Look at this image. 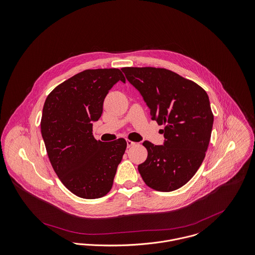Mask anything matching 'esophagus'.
<instances>
[{
	"instance_id": "esophagus-1",
	"label": "esophagus",
	"mask_w": 255,
	"mask_h": 255,
	"mask_svg": "<svg viewBox=\"0 0 255 255\" xmlns=\"http://www.w3.org/2000/svg\"><path fill=\"white\" fill-rule=\"evenodd\" d=\"M135 144H136L135 141L127 140V146H128V147H131V146H133V145H135Z\"/></svg>"
}]
</instances>
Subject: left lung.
<instances>
[{"instance_id":"obj_1","label":"left lung","mask_w":255,"mask_h":255,"mask_svg":"<svg viewBox=\"0 0 255 255\" xmlns=\"http://www.w3.org/2000/svg\"><path fill=\"white\" fill-rule=\"evenodd\" d=\"M149 108L152 120L163 125V145L144 141L147 157L138 166L143 182L158 192H172L197 173L207 150L213 114L206 92L166 68L123 67Z\"/></svg>"}]
</instances>
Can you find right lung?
<instances>
[{"label": "right lung", "mask_w": 255, "mask_h": 255, "mask_svg": "<svg viewBox=\"0 0 255 255\" xmlns=\"http://www.w3.org/2000/svg\"><path fill=\"white\" fill-rule=\"evenodd\" d=\"M125 77L117 68L86 69L47 97L41 133L50 162L61 183L79 198L105 197L113 188L127 142L96 140L93 121L103 114L109 91Z\"/></svg>", "instance_id": "add662e5"}]
</instances>
